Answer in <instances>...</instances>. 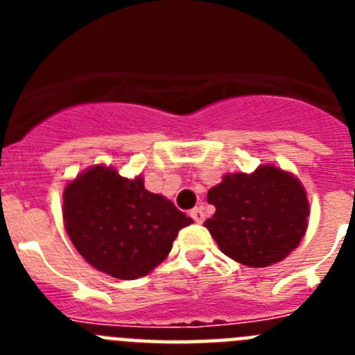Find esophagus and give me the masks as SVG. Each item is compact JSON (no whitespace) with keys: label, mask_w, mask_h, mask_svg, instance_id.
I'll return each instance as SVG.
<instances>
[{"label":"esophagus","mask_w":355,"mask_h":355,"mask_svg":"<svg viewBox=\"0 0 355 355\" xmlns=\"http://www.w3.org/2000/svg\"><path fill=\"white\" fill-rule=\"evenodd\" d=\"M190 216H192L193 222H197V224H202V222H205V211H202V208H193L192 211H190Z\"/></svg>","instance_id":"34e87169"}]
</instances>
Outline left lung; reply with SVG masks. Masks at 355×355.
I'll use <instances>...</instances> for the list:
<instances>
[{
  "instance_id": "obj_1",
  "label": "left lung",
  "mask_w": 355,
  "mask_h": 355,
  "mask_svg": "<svg viewBox=\"0 0 355 355\" xmlns=\"http://www.w3.org/2000/svg\"><path fill=\"white\" fill-rule=\"evenodd\" d=\"M208 202L216 211L205 225L222 252L252 268L284 259L306 233L309 205L302 184L272 165L225 175L208 192Z\"/></svg>"
}]
</instances>
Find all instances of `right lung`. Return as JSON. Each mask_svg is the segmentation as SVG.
<instances>
[{
    "instance_id": "right-lung-1",
    "label": "right lung",
    "mask_w": 355,
    "mask_h": 355,
    "mask_svg": "<svg viewBox=\"0 0 355 355\" xmlns=\"http://www.w3.org/2000/svg\"><path fill=\"white\" fill-rule=\"evenodd\" d=\"M64 222L78 252L112 277L139 279L167 258L192 218L103 165L83 172L64 192Z\"/></svg>"
}]
</instances>
